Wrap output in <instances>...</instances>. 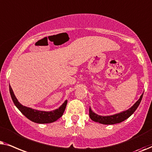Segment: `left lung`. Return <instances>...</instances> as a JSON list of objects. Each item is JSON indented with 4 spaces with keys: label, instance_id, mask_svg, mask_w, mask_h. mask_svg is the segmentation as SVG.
I'll return each instance as SVG.
<instances>
[{
    "label": "left lung",
    "instance_id": "obj_1",
    "mask_svg": "<svg viewBox=\"0 0 152 152\" xmlns=\"http://www.w3.org/2000/svg\"><path fill=\"white\" fill-rule=\"evenodd\" d=\"M143 96V93L141 95L140 97L136 102L133 104V106L128 110L123 111L120 113H117V114L109 115V116H102V115H97L96 113L93 112L91 110L90 107V110H89V115H90V119L96 122H99L100 124H115L117 123H120L129 118L133 113L135 112V110L137 108V107L140 104L141 100H142Z\"/></svg>",
    "mask_w": 152,
    "mask_h": 152
}]
</instances>
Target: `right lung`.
<instances>
[{
  "instance_id": "obj_1",
  "label": "right lung",
  "mask_w": 152,
  "mask_h": 152,
  "mask_svg": "<svg viewBox=\"0 0 152 152\" xmlns=\"http://www.w3.org/2000/svg\"><path fill=\"white\" fill-rule=\"evenodd\" d=\"M9 88L12 99L15 106H17V108L21 111L24 116L27 117L28 120H31L33 122L38 123V124H48V123L56 122L60 117L62 116L64 111L66 108V104H67V100H66L59 108L54 110L42 111L35 110V109H32L31 108L24 106L20 104L18 102L17 99L16 98L11 86H10Z\"/></svg>"
}]
</instances>
